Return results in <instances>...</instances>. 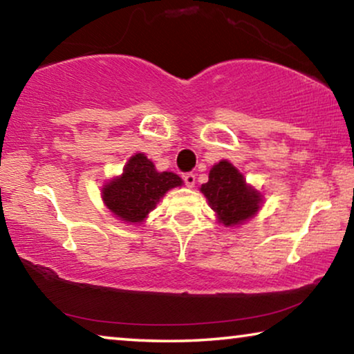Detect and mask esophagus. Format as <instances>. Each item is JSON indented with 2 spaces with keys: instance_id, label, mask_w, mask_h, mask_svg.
<instances>
[{
  "instance_id": "obj_1",
  "label": "esophagus",
  "mask_w": 354,
  "mask_h": 354,
  "mask_svg": "<svg viewBox=\"0 0 354 354\" xmlns=\"http://www.w3.org/2000/svg\"><path fill=\"white\" fill-rule=\"evenodd\" d=\"M183 179L187 187H194V184H196V175H194V173H186V175L183 176Z\"/></svg>"
}]
</instances>
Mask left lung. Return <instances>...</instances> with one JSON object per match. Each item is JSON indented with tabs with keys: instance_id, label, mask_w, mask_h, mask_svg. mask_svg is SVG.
<instances>
[{
	"instance_id": "1",
	"label": "left lung",
	"mask_w": 354,
	"mask_h": 354,
	"mask_svg": "<svg viewBox=\"0 0 354 354\" xmlns=\"http://www.w3.org/2000/svg\"><path fill=\"white\" fill-rule=\"evenodd\" d=\"M201 192L216 213L218 223L226 227H239L252 220L263 205V194L247 184L242 173L229 160L212 167L208 183L202 184Z\"/></svg>"
}]
</instances>
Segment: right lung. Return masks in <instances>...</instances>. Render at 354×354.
I'll return each mask as SVG.
<instances>
[{
	"mask_svg": "<svg viewBox=\"0 0 354 354\" xmlns=\"http://www.w3.org/2000/svg\"><path fill=\"white\" fill-rule=\"evenodd\" d=\"M183 179L171 171H157L146 153L129 157L123 173L104 183L101 196L109 210L128 225H142L160 198Z\"/></svg>",
	"mask_w": 354,
	"mask_h": 354,
	"instance_id": "1",
	"label": "right lung"
}]
</instances>
